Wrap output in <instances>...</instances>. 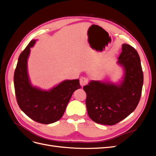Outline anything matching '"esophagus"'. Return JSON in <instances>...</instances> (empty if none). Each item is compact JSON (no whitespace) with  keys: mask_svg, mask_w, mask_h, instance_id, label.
<instances>
[{"mask_svg":"<svg viewBox=\"0 0 156 156\" xmlns=\"http://www.w3.org/2000/svg\"><path fill=\"white\" fill-rule=\"evenodd\" d=\"M88 83V79L86 77H81L80 79V84H81V87H83Z\"/></svg>","mask_w":156,"mask_h":156,"instance_id":"1","label":"esophagus"}]
</instances>
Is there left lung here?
<instances>
[{"label": "left lung", "mask_w": 156, "mask_h": 156, "mask_svg": "<svg viewBox=\"0 0 156 156\" xmlns=\"http://www.w3.org/2000/svg\"><path fill=\"white\" fill-rule=\"evenodd\" d=\"M117 64L124 69L120 83L91 81L83 87L89 117L98 124L112 126L128 116L140 101L143 72L139 55L130 45H122Z\"/></svg>", "instance_id": "left-lung-1"}]
</instances>
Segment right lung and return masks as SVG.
I'll use <instances>...</instances> for the list:
<instances>
[{
  "label": "right lung",
  "mask_w": 156,
  "mask_h": 156,
  "mask_svg": "<svg viewBox=\"0 0 156 156\" xmlns=\"http://www.w3.org/2000/svg\"><path fill=\"white\" fill-rule=\"evenodd\" d=\"M36 41L31 40L20 55L14 73V87L22 111L33 120L49 124L62 118L73 93L81 86L79 79H73L65 80L49 90L33 87L28 74L27 60Z\"/></svg>",
  "instance_id": "1"
}]
</instances>
